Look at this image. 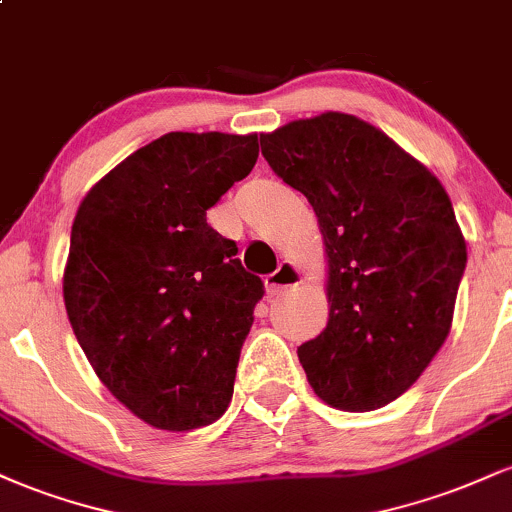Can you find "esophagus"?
<instances>
[{
	"instance_id": "esophagus-1",
	"label": "esophagus",
	"mask_w": 512,
	"mask_h": 512,
	"mask_svg": "<svg viewBox=\"0 0 512 512\" xmlns=\"http://www.w3.org/2000/svg\"><path fill=\"white\" fill-rule=\"evenodd\" d=\"M298 284H301V269H298L293 262H281L279 269L264 279L267 296H281V293L289 291L291 286H298Z\"/></svg>"
}]
</instances>
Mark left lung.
Here are the masks:
<instances>
[{
  "label": "left lung",
  "instance_id": "left-lung-1",
  "mask_svg": "<svg viewBox=\"0 0 512 512\" xmlns=\"http://www.w3.org/2000/svg\"><path fill=\"white\" fill-rule=\"evenodd\" d=\"M308 197L327 257V327L298 346L315 395L342 411L395 402L448 339L467 243L436 175L378 127L322 113L260 134Z\"/></svg>",
  "mask_w": 512,
  "mask_h": 512
}]
</instances>
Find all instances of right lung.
<instances>
[{
	"label": "right lung",
	"instance_id": "right-lung-1",
	"mask_svg": "<svg viewBox=\"0 0 512 512\" xmlns=\"http://www.w3.org/2000/svg\"><path fill=\"white\" fill-rule=\"evenodd\" d=\"M257 134L168 132L103 175L72 223L62 291L101 383L161 431L214 424L264 286L207 223Z\"/></svg>",
	"mask_w": 512,
	"mask_h": 512
}]
</instances>
